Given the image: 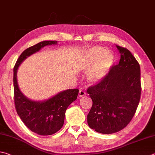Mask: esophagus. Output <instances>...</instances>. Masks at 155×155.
I'll use <instances>...</instances> for the list:
<instances>
[{"label":"esophagus","mask_w":155,"mask_h":155,"mask_svg":"<svg viewBox=\"0 0 155 155\" xmlns=\"http://www.w3.org/2000/svg\"><path fill=\"white\" fill-rule=\"evenodd\" d=\"M85 94H86V92L85 91H84L82 90H80L79 91V97H82L84 96Z\"/></svg>","instance_id":"1"}]
</instances>
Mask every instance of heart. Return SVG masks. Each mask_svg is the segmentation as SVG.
<instances>
[{
	"label": "heart",
	"mask_w": 155,
	"mask_h": 155,
	"mask_svg": "<svg viewBox=\"0 0 155 155\" xmlns=\"http://www.w3.org/2000/svg\"><path fill=\"white\" fill-rule=\"evenodd\" d=\"M114 62V57L107 50L95 47L88 51V58L84 64L87 73V80L90 84L99 82L106 77Z\"/></svg>",
	"instance_id": "heart-1"
}]
</instances>
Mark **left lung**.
I'll return each mask as SVG.
<instances>
[{
  "mask_svg": "<svg viewBox=\"0 0 155 155\" xmlns=\"http://www.w3.org/2000/svg\"><path fill=\"white\" fill-rule=\"evenodd\" d=\"M116 48L120 53L119 63L112 66L99 83L87 89L93 100L88 124L100 134H114L127 127L140 100V64L129 50Z\"/></svg>",
  "mask_w": 155,
  "mask_h": 155,
  "instance_id": "1",
  "label": "left lung"
}]
</instances>
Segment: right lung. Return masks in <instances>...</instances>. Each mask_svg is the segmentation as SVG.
Wrapping results in <instances>:
<instances>
[{
  "label": "right lung",
  "instance_id": "1",
  "mask_svg": "<svg viewBox=\"0 0 155 155\" xmlns=\"http://www.w3.org/2000/svg\"><path fill=\"white\" fill-rule=\"evenodd\" d=\"M57 44V41H43L24 50L13 68L14 103L18 116L32 132L41 135L55 134L64 124L65 112L69 105L77 99L79 90L69 89L43 101H35L22 94L19 88L17 72L20 64L27 57L49 45Z\"/></svg>",
  "mask_w": 155,
  "mask_h": 155
}]
</instances>
